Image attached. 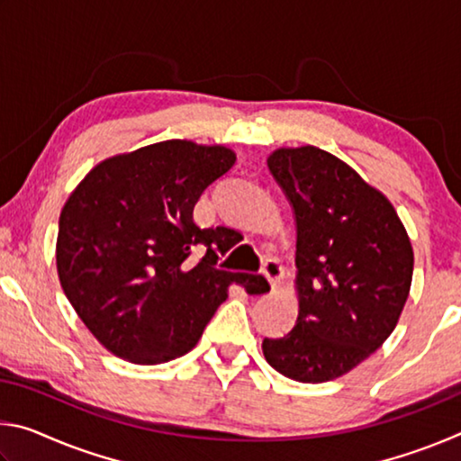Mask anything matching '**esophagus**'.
<instances>
[{"instance_id":"1","label":"esophagus","mask_w":461,"mask_h":461,"mask_svg":"<svg viewBox=\"0 0 461 461\" xmlns=\"http://www.w3.org/2000/svg\"><path fill=\"white\" fill-rule=\"evenodd\" d=\"M262 275L267 276L272 291H276L280 286V278H283V267H280L276 258H267L262 264Z\"/></svg>"}]
</instances>
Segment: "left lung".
Returning <instances> with one entry per match:
<instances>
[{
	"mask_svg": "<svg viewBox=\"0 0 461 461\" xmlns=\"http://www.w3.org/2000/svg\"><path fill=\"white\" fill-rule=\"evenodd\" d=\"M268 168L296 220V323L262 352L296 382L339 378L394 331L412 280V246L399 213L338 156L276 148Z\"/></svg>",
	"mask_w": 461,
	"mask_h": 461,
	"instance_id": "obj_1",
	"label": "left lung"
}]
</instances>
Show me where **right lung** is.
I'll return each mask as SVG.
<instances>
[{"label":"right lung","instance_id":"right-lung-1","mask_svg":"<svg viewBox=\"0 0 461 461\" xmlns=\"http://www.w3.org/2000/svg\"><path fill=\"white\" fill-rule=\"evenodd\" d=\"M236 152L165 140L93 167L60 212L57 270L77 315L109 352L162 364L197 346L228 288L268 291L264 276L215 268L233 246L223 228L193 221L194 203ZM197 243L208 248L190 260Z\"/></svg>","mask_w":461,"mask_h":461}]
</instances>
